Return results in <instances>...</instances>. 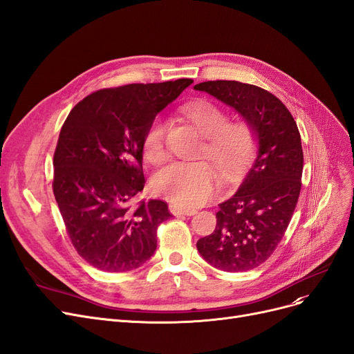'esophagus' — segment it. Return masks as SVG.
I'll use <instances>...</instances> for the list:
<instances>
[{
	"label": "esophagus",
	"instance_id": "1",
	"mask_svg": "<svg viewBox=\"0 0 354 354\" xmlns=\"http://www.w3.org/2000/svg\"><path fill=\"white\" fill-rule=\"evenodd\" d=\"M169 210L174 216H194L195 213H197L195 208H182V207L175 205V204H170Z\"/></svg>",
	"mask_w": 354,
	"mask_h": 354
}]
</instances>
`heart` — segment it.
<instances>
[{
  "mask_svg": "<svg viewBox=\"0 0 354 354\" xmlns=\"http://www.w3.org/2000/svg\"><path fill=\"white\" fill-rule=\"evenodd\" d=\"M180 111L207 137L200 156L208 157L225 176L241 174L255 153L254 128L243 121L227 122L226 111L208 100L187 103ZM167 133L166 118L154 116L142 137V154L149 162H160L165 157ZM151 187L176 205L197 207L214 197L218 176L207 162H172L157 170Z\"/></svg>",
  "mask_w": 354,
  "mask_h": 354,
  "instance_id": "heart-1",
  "label": "heart"
}]
</instances>
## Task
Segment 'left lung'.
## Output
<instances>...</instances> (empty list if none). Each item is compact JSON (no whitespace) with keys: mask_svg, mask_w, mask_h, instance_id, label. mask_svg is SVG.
<instances>
[{"mask_svg":"<svg viewBox=\"0 0 354 354\" xmlns=\"http://www.w3.org/2000/svg\"><path fill=\"white\" fill-rule=\"evenodd\" d=\"M236 109L258 137V156L241 188L216 213V229L197 242L208 264L227 272L257 268L284 236L302 188L304 151L295 118L268 90L216 80L194 86Z\"/></svg>","mask_w":354,"mask_h":354,"instance_id":"obj_1","label":"left lung"}]
</instances>
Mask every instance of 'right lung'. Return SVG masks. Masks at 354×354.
Listing matches in <instances>:
<instances>
[{"mask_svg":"<svg viewBox=\"0 0 354 354\" xmlns=\"http://www.w3.org/2000/svg\"><path fill=\"white\" fill-rule=\"evenodd\" d=\"M194 80L100 88L78 102L54 153V189L77 254L108 272L138 268L154 254L167 204H136L144 188L142 137L153 118Z\"/></svg>","mask_w":354,"mask_h":354,"instance_id":"right-lung-1","label":"right lung"}]
</instances>
